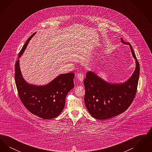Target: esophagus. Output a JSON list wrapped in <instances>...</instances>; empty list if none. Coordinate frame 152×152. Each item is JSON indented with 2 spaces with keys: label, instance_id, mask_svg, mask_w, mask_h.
I'll return each instance as SVG.
<instances>
[{
  "label": "esophagus",
  "instance_id": "esophagus-1",
  "mask_svg": "<svg viewBox=\"0 0 152 152\" xmlns=\"http://www.w3.org/2000/svg\"><path fill=\"white\" fill-rule=\"evenodd\" d=\"M77 79H79L80 82H82L84 80V75L83 73H79L77 75Z\"/></svg>",
  "mask_w": 152,
  "mask_h": 152
}]
</instances>
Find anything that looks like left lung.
Returning a JSON list of instances; mask_svg holds the SVG:
<instances>
[{
	"instance_id": "obj_1",
	"label": "left lung",
	"mask_w": 152,
	"mask_h": 152,
	"mask_svg": "<svg viewBox=\"0 0 152 152\" xmlns=\"http://www.w3.org/2000/svg\"><path fill=\"white\" fill-rule=\"evenodd\" d=\"M134 58L136 69L130 79L122 84H110L101 79L94 73L88 71L84 80L86 89L84 102L91 116L98 120H106L117 116L129 107L137 92L140 64L128 42Z\"/></svg>"
}]
</instances>
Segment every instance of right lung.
I'll return each instance as SVG.
<instances>
[{"label": "right lung", "mask_w": 152, "mask_h": 152, "mask_svg": "<svg viewBox=\"0 0 152 152\" xmlns=\"http://www.w3.org/2000/svg\"><path fill=\"white\" fill-rule=\"evenodd\" d=\"M29 37L18 55L15 63V81L19 97L24 106L32 114L43 119L58 117L63 110L67 94L74 87V73L61 74L44 86L31 85L22 77L19 58L22 56L31 39Z\"/></svg>", "instance_id": "right-lung-1"}]
</instances>
